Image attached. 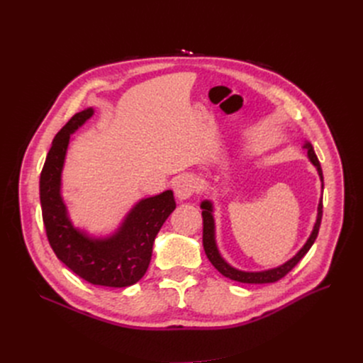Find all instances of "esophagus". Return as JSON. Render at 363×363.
Returning <instances> with one entry per match:
<instances>
[{
  "label": "esophagus",
  "instance_id": "esophagus-1",
  "mask_svg": "<svg viewBox=\"0 0 363 363\" xmlns=\"http://www.w3.org/2000/svg\"><path fill=\"white\" fill-rule=\"evenodd\" d=\"M199 188L197 179L193 175H182L175 181V194L179 200H186L196 194Z\"/></svg>",
  "mask_w": 363,
  "mask_h": 363
}]
</instances>
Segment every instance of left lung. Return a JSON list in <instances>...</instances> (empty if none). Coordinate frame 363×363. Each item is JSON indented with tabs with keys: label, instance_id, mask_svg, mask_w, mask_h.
<instances>
[{
	"label": "left lung",
	"instance_id": "1",
	"mask_svg": "<svg viewBox=\"0 0 363 363\" xmlns=\"http://www.w3.org/2000/svg\"><path fill=\"white\" fill-rule=\"evenodd\" d=\"M303 148H306L308 151V157L312 162V164L316 167L320 182H322V188H323V175H322V169H320V163L315 155V150L312 147L311 143H304ZM200 207L203 208L201 216H203V247L207 259L212 262V264L215 268L226 278H230L233 281H238V282H244V284H269V282H277L278 279L284 278L287 275L294 266L304 257L311 247L313 245L318 233H319V226H320V219H322V200H319L318 204V216H316V222L313 226V231L311 234V237L308 238L306 244H304L301 249L298 250V253L291 257L289 262H285L284 264L278 266V268L274 269H268V271H260V272H244L240 269H235L234 266H231L228 263L219 253L218 245H216V240H215V219H213V204L212 201L204 200L201 201Z\"/></svg>",
	"mask_w": 363,
	"mask_h": 363
}]
</instances>
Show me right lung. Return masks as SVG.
<instances>
[{"mask_svg":"<svg viewBox=\"0 0 363 363\" xmlns=\"http://www.w3.org/2000/svg\"><path fill=\"white\" fill-rule=\"evenodd\" d=\"M92 114L94 108L76 113L52 140L40 179L43 220L51 249L70 271L94 285L122 289L147 272L155 238L177 203L170 189L143 199L106 238L89 237L72 225L60 194L62 172L70 135Z\"/></svg>","mask_w":363,"mask_h":363,"instance_id":"add662e5","label":"right lung"}]
</instances>
